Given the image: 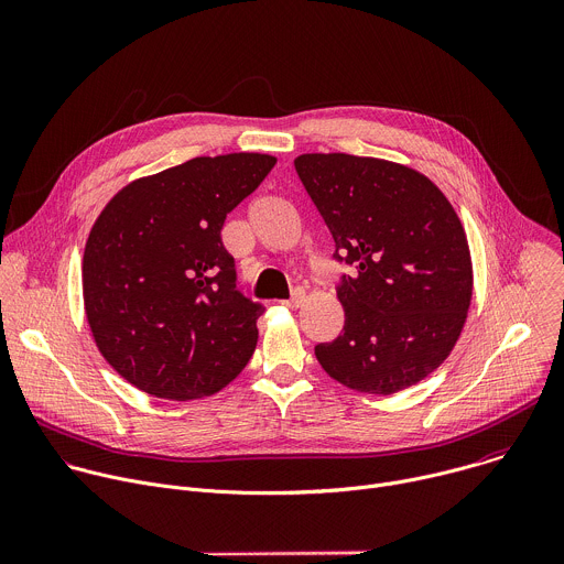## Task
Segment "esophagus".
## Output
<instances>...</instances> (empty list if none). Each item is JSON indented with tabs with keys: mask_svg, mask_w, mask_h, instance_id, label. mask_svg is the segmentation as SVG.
Here are the masks:
<instances>
[{
	"mask_svg": "<svg viewBox=\"0 0 564 564\" xmlns=\"http://www.w3.org/2000/svg\"><path fill=\"white\" fill-rule=\"evenodd\" d=\"M285 307H290V310H296V307H301L303 303H305V292L303 290H294V294L290 296V299H285V301H281Z\"/></svg>",
	"mask_w": 564,
	"mask_h": 564,
	"instance_id": "1",
	"label": "esophagus"
}]
</instances>
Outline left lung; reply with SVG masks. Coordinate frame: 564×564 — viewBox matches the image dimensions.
Segmentation results:
<instances>
[{
	"mask_svg": "<svg viewBox=\"0 0 564 564\" xmlns=\"http://www.w3.org/2000/svg\"><path fill=\"white\" fill-rule=\"evenodd\" d=\"M294 167L352 268L337 288L344 333L314 348L321 368L368 394L415 386L451 355L470 305L462 220L431 178L390 160L303 153Z\"/></svg>",
	"mask_w": 564,
	"mask_h": 564,
	"instance_id": "1",
	"label": "left lung"
}]
</instances>
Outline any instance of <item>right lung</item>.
<instances>
[{"label": "right lung", "instance_id": "add662e5", "mask_svg": "<svg viewBox=\"0 0 564 564\" xmlns=\"http://www.w3.org/2000/svg\"><path fill=\"white\" fill-rule=\"evenodd\" d=\"M274 165L246 151L192 158L100 212L83 259L85 312L102 357L138 390L200 399L248 366L265 307L236 290L220 229Z\"/></svg>", "mask_w": 564, "mask_h": 564}]
</instances>
